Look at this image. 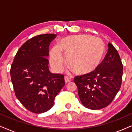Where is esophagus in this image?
<instances>
[{"instance_id": "34e87169", "label": "esophagus", "mask_w": 132, "mask_h": 132, "mask_svg": "<svg viewBox=\"0 0 132 132\" xmlns=\"http://www.w3.org/2000/svg\"><path fill=\"white\" fill-rule=\"evenodd\" d=\"M64 80H65V83H68V82H71L72 79L70 78V77H68V76H65L64 77Z\"/></svg>"}]
</instances>
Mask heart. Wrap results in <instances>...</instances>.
Returning a JSON list of instances; mask_svg holds the SVG:
<instances>
[{"instance_id": "1", "label": "heart", "mask_w": 132, "mask_h": 132, "mask_svg": "<svg viewBox=\"0 0 132 132\" xmlns=\"http://www.w3.org/2000/svg\"><path fill=\"white\" fill-rule=\"evenodd\" d=\"M105 53V46L98 37L88 35L66 36L50 52V64L55 71L62 68L64 59L79 75H88L100 65Z\"/></svg>"}]
</instances>
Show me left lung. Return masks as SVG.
<instances>
[{"mask_svg": "<svg viewBox=\"0 0 132 132\" xmlns=\"http://www.w3.org/2000/svg\"><path fill=\"white\" fill-rule=\"evenodd\" d=\"M108 47L105 57L94 72L75 77L79 98L88 109L108 106L121 85L122 64L120 55L111 43H108Z\"/></svg>", "mask_w": 132, "mask_h": 132, "instance_id": "left-lung-1", "label": "left lung"}]
</instances>
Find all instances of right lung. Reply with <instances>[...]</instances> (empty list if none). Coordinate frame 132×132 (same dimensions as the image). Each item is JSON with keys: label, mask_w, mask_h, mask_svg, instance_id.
<instances>
[{"label": "right lung", "mask_w": 132, "mask_h": 132, "mask_svg": "<svg viewBox=\"0 0 132 132\" xmlns=\"http://www.w3.org/2000/svg\"><path fill=\"white\" fill-rule=\"evenodd\" d=\"M56 34L35 36L18 50L11 67L14 92L29 111L41 113L53 107L55 97L65 85L64 76L48 68V46Z\"/></svg>", "instance_id": "obj_1"}]
</instances>
